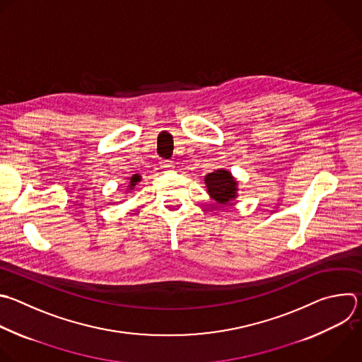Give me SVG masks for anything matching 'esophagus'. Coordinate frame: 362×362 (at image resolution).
<instances>
[{"label":"esophagus","mask_w":362,"mask_h":362,"mask_svg":"<svg viewBox=\"0 0 362 362\" xmlns=\"http://www.w3.org/2000/svg\"><path fill=\"white\" fill-rule=\"evenodd\" d=\"M160 165H162V168H165V169H168V170H170V169L173 168V162H172V160H162Z\"/></svg>","instance_id":"obj_1"}]
</instances>
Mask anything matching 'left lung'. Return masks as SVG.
<instances>
[{"mask_svg":"<svg viewBox=\"0 0 362 362\" xmlns=\"http://www.w3.org/2000/svg\"><path fill=\"white\" fill-rule=\"evenodd\" d=\"M204 185L209 196L221 206H227L237 199L238 182L233 177L231 172L226 169H217L204 176Z\"/></svg>","mask_w":362,"mask_h":362,"instance_id":"8db88e82","label":"left lung"}]
</instances>
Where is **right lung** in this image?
<instances>
[{
  "label": "right lung",
  "mask_w": 362,
  "mask_h": 362,
  "mask_svg": "<svg viewBox=\"0 0 362 362\" xmlns=\"http://www.w3.org/2000/svg\"><path fill=\"white\" fill-rule=\"evenodd\" d=\"M142 180V177H141V175H134L132 177H128V190H127V193L128 192H132L134 189H135V186L139 183Z\"/></svg>",
  "instance_id": "add662e5"
}]
</instances>
